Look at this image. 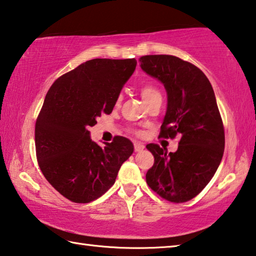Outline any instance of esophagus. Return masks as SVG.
Instances as JSON below:
<instances>
[{"label": "esophagus", "mask_w": 256, "mask_h": 256, "mask_svg": "<svg viewBox=\"0 0 256 256\" xmlns=\"http://www.w3.org/2000/svg\"><path fill=\"white\" fill-rule=\"evenodd\" d=\"M144 149V144H141V142H134V150L136 151H142Z\"/></svg>", "instance_id": "34e87169"}]
</instances>
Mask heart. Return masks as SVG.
Segmentation results:
<instances>
[{
  "label": "heart",
  "mask_w": 256,
  "mask_h": 256,
  "mask_svg": "<svg viewBox=\"0 0 256 256\" xmlns=\"http://www.w3.org/2000/svg\"><path fill=\"white\" fill-rule=\"evenodd\" d=\"M140 94L146 105H149L150 102H152L157 99H162V94H160L159 89L152 84H144L140 86ZM122 97L118 96L116 99V105H120Z\"/></svg>",
  "instance_id": "b5f03b06"
}]
</instances>
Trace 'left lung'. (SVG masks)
<instances>
[{"mask_svg": "<svg viewBox=\"0 0 256 256\" xmlns=\"http://www.w3.org/2000/svg\"><path fill=\"white\" fill-rule=\"evenodd\" d=\"M140 66L167 92L160 136L180 138L175 152L146 146L154 157L146 184L167 201H190L211 180L224 154V124L214 89L200 68L176 56H142Z\"/></svg>", "mask_w": 256, "mask_h": 256, "instance_id": "8db88e82", "label": "left lung"}]
</instances>
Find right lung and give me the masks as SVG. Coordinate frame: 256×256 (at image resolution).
I'll return each instance as SVG.
<instances>
[{
  "label": "right lung",
  "mask_w": 256,
  "mask_h": 256,
  "mask_svg": "<svg viewBox=\"0 0 256 256\" xmlns=\"http://www.w3.org/2000/svg\"><path fill=\"white\" fill-rule=\"evenodd\" d=\"M136 66V58L86 60L60 76L46 94L34 126L38 164L72 202L100 198L133 154V144L123 136L102 148L90 138L89 128L102 112L110 114Z\"/></svg>",
  "instance_id": "right-lung-1"
}]
</instances>
